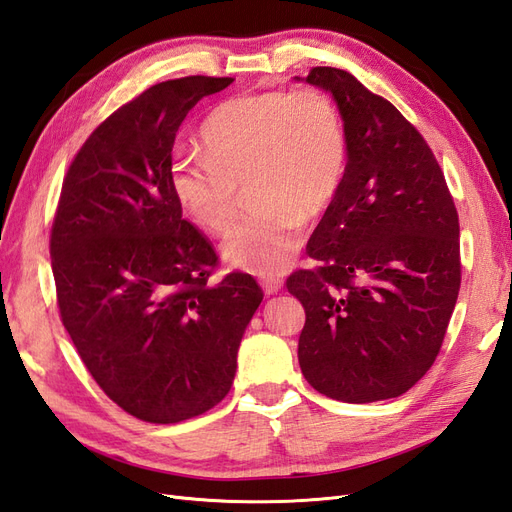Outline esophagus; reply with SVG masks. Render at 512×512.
Segmentation results:
<instances>
[{"instance_id": "34e87169", "label": "esophagus", "mask_w": 512, "mask_h": 512, "mask_svg": "<svg viewBox=\"0 0 512 512\" xmlns=\"http://www.w3.org/2000/svg\"><path fill=\"white\" fill-rule=\"evenodd\" d=\"M260 286H262V290H265V294H277L282 290L284 282L275 275H265V277H260Z\"/></svg>"}]
</instances>
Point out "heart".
Here are the masks:
<instances>
[{
	"label": "heart",
	"mask_w": 512,
	"mask_h": 512,
	"mask_svg": "<svg viewBox=\"0 0 512 512\" xmlns=\"http://www.w3.org/2000/svg\"><path fill=\"white\" fill-rule=\"evenodd\" d=\"M203 136L207 153H173L170 190L194 224L224 235L247 185L256 211L224 239L222 256L256 275L282 273L299 252L305 218L333 203L346 175L335 102L318 89L237 96L209 115Z\"/></svg>",
	"instance_id": "b5f03b06"
}]
</instances>
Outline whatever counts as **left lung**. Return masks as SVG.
I'll return each instance as SVG.
<instances>
[{"instance_id": "obj_1", "label": "left lung", "mask_w": 512, "mask_h": 512, "mask_svg": "<svg viewBox=\"0 0 512 512\" xmlns=\"http://www.w3.org/2000/svg\"><path fill=\"white\" fill-rule=\"evenodd\" d=\"M342 115L348 164L307 254L288 277L305 309L299 365L322 395L371 404L404 395L436 361L461 284L459 218L438 160L397 108L352 74L305 79Z\"/></svg>"}]
</instances>
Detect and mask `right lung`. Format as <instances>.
<instances>
[{
  "label": "right lung",
  "mask_w": 512,
  "mask_h": 512,
  "mask_svg": "<svg viewBox=\"0 0 512 512\" xmlns=\"http://www.w3.org/2000/svg\"><path fill=\"white\" fill-rule=\"evenodd\" d=\"M232 79L153 85L94 130L70 164L51 230L61 322L100 389L145 423L218 406L262 301L247 273L209 286L211 243L183 220L168 166L177 130Z\"/></svg>",
  "instance_id": "add662e5"
}]
</instances>
